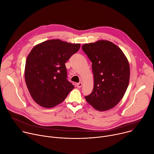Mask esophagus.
<instances>
[{"mask_svg":"<svg viewBox=\"0 0 154 154\" xmlns=\"http://www.w3.org/2000/svg\"><path fill=\"white\" fill-rule=\"evenodd\" d=\"M77 87L78 88H81L82 87V82H80V83H78L77 84Z\"/></svg>","mask_w":154,"mask_h":154,"instance_id":"esophagus-1","label":"esophagus"}]
</instances>
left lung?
Masks as SVG:
<instances>
[{"label": "left lung", "mask_w": 154, "mask_h": 154, "mask_svg": "<svg viewBox=\"0 0 154 154\" xmlns=\"http://www.w3.org/2000/svg\"><path fill=\"white\" fill-rule=\"evenodd\" d=\"M82 48L92 63L94 77L93 90L85 97L87 101L99 111L114 107L128 86L130 69L128 59L118 46L108 40L85 44Z\"/></svg>", "instance_id": "obj_1"}]
</instances>
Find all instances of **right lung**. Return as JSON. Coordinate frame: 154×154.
<instances>
[{
	"mask_svg": "<svg viewBox=\"0 0 154 154\" xmlns=\"http://www.w3.org/2000/svg\"><path fill=\"white\" fill-rule=\"evenodd\" d=\"M80 44L52 39L36 45L26 59L24 79L34 101L45 108L62 103L74 86L67 79L65 63Z\"/></svg>",
	"mask_w": 154,
	"mask_h": 154,
	"instance_id": "1",
	"label": "right lung"
}]
</instances>
